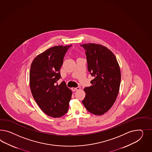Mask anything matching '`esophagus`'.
Here are the masks:
<instances>
[{"label":"esophagus","mask_w":152,"mask_h":152,"mask_svg":"<svg viewBox=\"0 0 152 152\" xmlns=\"http://www.w3.org/2000/svg\"><path fill=\"white\" fill-rule=\"evenodd\" d=\"M81 88L80 87H72V90L73 91H76L79 90Z\"/></svg>","instance_id":"esophagus-1"}]
</instances>
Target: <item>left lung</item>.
<instances>
[{"label": "left lung", "instance_id": "left-lung-1", "mask_svg": "<svg viewBox=\"0 0 152 152\" xmlns=\"http://www.w3.org/2000/svg\"><path fill=\"white\" fill-rule=\"evenodd\" d=\"M85 50L87 70L94 79L86 87L82 103L87 110L95 115L108 111L118 94L121 71L115 55L105 46L96 44L81 45Z\"/></svg>", "mask_w": 152, "mask_h": 152}]
</instances>
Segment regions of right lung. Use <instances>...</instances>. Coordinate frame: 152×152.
<instances>
[{
	"label": "right lung",
	"instance_id": "1",
	"mask_svg": "<svg viewBox=\"0 0 152 152\" xmlns=\"http://www.w3.org/2000/svg\"><path fill=\"white\" fill-rule=\"evenodd\" d=\"M72 45L56 46L34 59L30 70V86L33 97L45 114L59 118L69 110L72 91L65 81L58 85L60 69L65 53Z\"/></svg>",
	"mask_w": 152,
	"mask_h": 152
}]
</instances>
